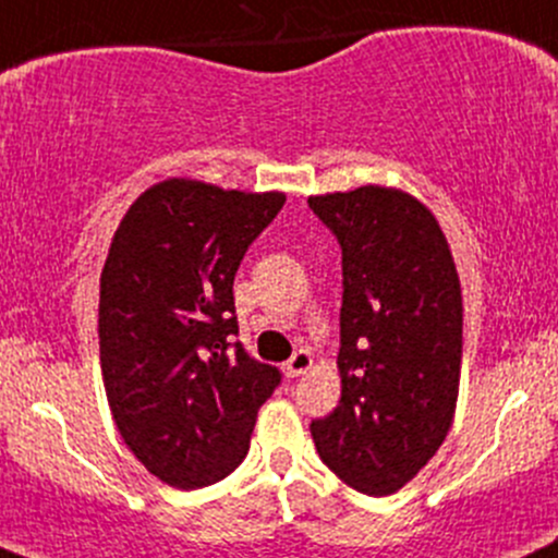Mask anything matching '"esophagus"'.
Wrapping results in <instances>:
<instances>
[{"mask_svg":"<svg viewBox=\"0 0 558 558\" xmlns=\"http://www.w3.org/2000/svg\"><path fill=\"white\" fill-rule=\"evenodd\" d=\"M312 368V354L307 352V349H299V352H293V357L289 360V363L283 365V373L289 378H296L302 376V373H307Z\"/></svg>","mask_w":558,"mask_h":558,"instance_id":"34e87169","label":"esophagus"}]
</instances>
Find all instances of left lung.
Listing matches in <instances>:
<instances>
[{
    "label": "left lung",
    "mask_w": 558,
    "mask_h": 558,
    "mask_svg": "<svg viewBox=\"0 0 558 558\" xmlns=\"http://www.w3.org/2000/svg\"><path fill=\"white\" fill-rule=\"evenodd\" d=\"M341 246V400L310 424L323 463L391 495L432 461L456 415L463 302L448 238L410 193L365 185L310 195Z\"/></svg>",
    "instance_id": "1"
}]
</instances>
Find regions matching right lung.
Returning a JSON list of instances; mask_svg holds the SVG:
<instances>
[{
	"instance_id": "1",
	"label": "right lung",
	"mask_w": 558,
	"mask_h": 558,
	"mask_svg": "<svg viewBox=\"0 0 558 558\" xmlns=\"http://www.w3.org/2000/svg\"><path fill=\"white\" fill-rule=\"evenodd\" d=\"M283 193L158 182L121 219L100 275V365L116 428L171 487L225 480L280 384L238 336L232 280Z\"/></svg>"
}]
</instances>
